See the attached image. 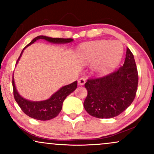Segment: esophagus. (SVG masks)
Instances as JSON below:
<instances>
[{
  "label": "esophagus",
  "instance_id": "1",
  "mask_svg": "<svg viewBox=\"0 0 154 154\" xmlns=\"http://www.w3.org/2000/svg\"><path fill=\"white\" fill-rule=\"evenodd\" d=\"M78 83H79V85H83L85 83V79L83 78V77H81V78L79 79Z\"/></svg>",
  "mask_w": 154,
  "mask_h": 154
}]
</instances>
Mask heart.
<instances>
[{"instance_id":"1","label":"heart","mask_w":154,"mask_h":154,"mask_svg":"<svg viewBox=\"0 0 154 154\" xmlns=\"http://www.w3.org/2000/svg\"><path fill=\"white\" fill-rule=\"evenodd\" d=\"M123 54V46L118 40H97L82 45L79 57L84 62L92 63V70L98 75L109 73L117 66Z\"/></svg>"}]
</instances>
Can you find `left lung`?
<instances>
[{
    "label": "left lung",
    "mask_w": 154,
    "mask_h": 154,
    "mask_svg": "<svg viewBox=\"0 0 154 154\" xmlns=\"http://www.w3.org/2000/svg\"><path fill=\"white\" fill-rule=\"evenodd\" d=\"M138 85V73L132 53L127 49L123 66L103 77L88 79L84 108L91 116L100 119L119 115L132 103Z\"/></svg>",
    "instance_id": "1"
}]
</instances>
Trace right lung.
I'll return each mask as SVG.
<instances>
[{
  "label": "right lung",
  "mask_w": 154,
  "mask_h": 154,
  "mask_svg": "<svg viewBox=\"0 0 154 154\" xmlns=\"http://www.w3.org/2000/svg\"><path fill=\"white\" fill-rule=\"evenodd\" d=\"M40 39H43V40L54 43H66L73 41L72 38H52L40 35V36H38L33 39L25 48L35 43L37 40H40ZM24 49H23V51H24ZM23 51L21 53L18 60H17V63L18 62L19 59H20L21 56H22ZM77 82L75 81V82H72L68 85L63 86L48 100H43V101H30V100L24 99L19 95L18 92L16 90L14 78L12 79L14 97V99L18 103L20 109H22V111L24 114L29 116V117L38 120H41V121L50 120L58 116V114H59L61 109H62L63 100L66 98L67 95H69L77 88Z\"/></svg>",
  "instance_id": "obj_1"
}]
</instances>
